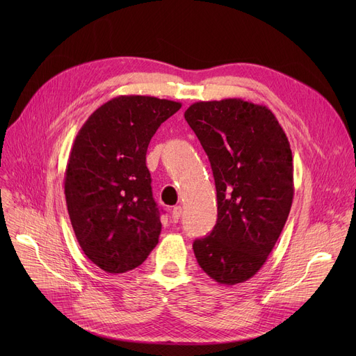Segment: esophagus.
<instances>
[{
  "mask_svg": "<svg viewBox=\"0 0 356 356\" xmlns=\"http://www.w3.org/2000/svg\"><path fill=\"white\" fill-rule=\"evenodd\" d=\"M180 216H181V207H175V208L172 209V219H173V222H175V223L179 222Z\"/></svg>",
  "mask_w": 356,
  "mask_h": 356,
  "instance_id": "34e87169",
  "label": "esophagus"
}]
</instances>
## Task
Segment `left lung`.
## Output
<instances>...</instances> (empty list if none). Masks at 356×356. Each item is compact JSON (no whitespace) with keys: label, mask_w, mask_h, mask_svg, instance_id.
I'll return each instance as SVG.
<instances>
[{"label":"left lung","mask_w":356,"mask_h":356,"mask_svg":"<svg viewBox=\"0 0 356 356\" xmlns=\"http://www.w3.org/2000/svg\"><path fill=\"white\" fill-rule=\"evenodd\" d=\"M184 118L208 154L218 220L193 242L200 268L216 283H244L264 266L294 195L289 138L266 106L241 98L199 101Z\"/></svg>","instance_id":"1"}]
</instances>
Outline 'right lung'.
I'll return each mask as SVG.
<instances>
[{
    "instance_id": "add662e5",
    "label": "right lung",
    "mask_w": 356,
    "mask_h": 356,
    "mask_svg": "<svg viewBox=\"0 0 356 356\" xmlns=\"http://www.w3.org/2000/svg\"><path fill=\"white\" fill-rule=\"evenodd\" d=\"M180 108L121 95L93 111L74 138L65 172L67 212L82 251L106 273L134 270L159 244L160 211L145 154L159 127Z\"/></svg>"
}]
</instances>
